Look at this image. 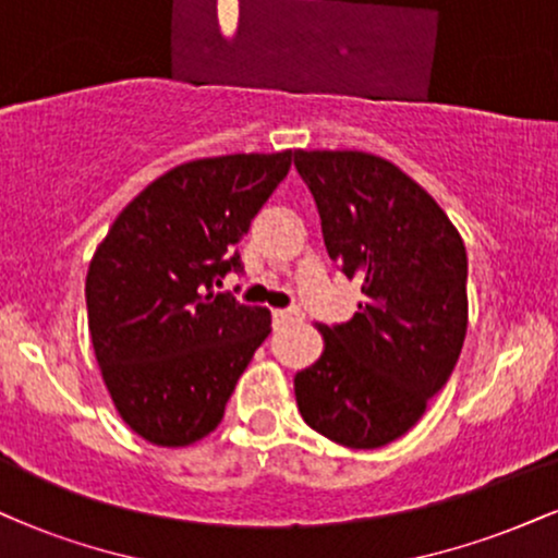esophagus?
Instances as JSON below:
<instances>
[{
	"label": "esophagus",
	"mask_w": 558,
	"mask_h": 558,
	"mask_svg": "<svg viewBox=\"0 0 558 558\" xmlns=\"http://www.w3.org/2000/svg\"><path fill=\"white\" fill-rule=\"evenodd\" d=\"M272 319L278 325H296V323H301V319H304V312L296 310V306H293V310H275Z\"/></svg>",
	"instance_id": "esophagus-1"
}]
</instances>
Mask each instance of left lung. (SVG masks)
I'll return each mask as SVG.
<instances>
[{"label": "left lung", "instance_id": "obj_1", "mask_svg": "<svg viewBox=\"0 0 558 558\" xmlns=\"http://www.w3.org/2000/svg\"><path fill=\"white\" fill-rule=\"evenodd\" d=\"M323 239L364 301L349 323L317 325L323 354L293 377L312 430L380 448L417 425L457 367L466 336V248L417 181L367 151H293Z\"/></svg>", "mask_w": 558, "mask_h": 558}]
</instances>
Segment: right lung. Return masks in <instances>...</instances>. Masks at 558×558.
<instances>
[{
	"instance_id": "add662e5",
	"label": "right lung",
	"mask_w": 558,
	"mask_h": 558,
	"mask_svg": "<svg viewBox=\"0 0 558 558\" xmlns=\"http://www.w3.org/2000/svg\"><path fill=\"white\" fill-rule=\"evenodd\" d=\"M291 157L286 149L178 165L96 246L86 275L94 354L118 414L149 444L181 448L213 433L270 336V310L239 304L213 283L243 270L235 243Z\"/></svg>"
}]
</instances>
